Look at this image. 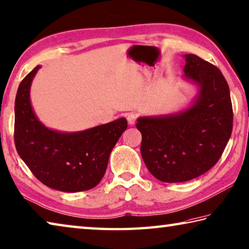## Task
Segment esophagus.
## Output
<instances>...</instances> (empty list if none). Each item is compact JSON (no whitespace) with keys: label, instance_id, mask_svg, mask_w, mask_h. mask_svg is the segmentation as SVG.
Segmentation results:
<instances>
[{"label":"esophagus","instance_id":"1","mask_svg":"<svg viewBox=\"0 0 249 249\" xmlns=\"http://www.w3.org/2000/svg\"><path fill=\"white\" fill-rule=\"evenodd\" d=\"M136 114L134 113H128L127 114V122L130 126H133L135 123H136Z\"/></svg>","mask_w":249,"mask_h":249}]
</instances>
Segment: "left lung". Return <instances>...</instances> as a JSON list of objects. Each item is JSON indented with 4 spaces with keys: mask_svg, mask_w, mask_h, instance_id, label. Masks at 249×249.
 <instances>
[{
    "mask_svg": "<svg viewBox=\"0 0 249 249\" xmlns=\"http://www.w3.org/2000/svg\"><path fill=\"white\" fill-rule=\"evenodd\" d=\"M183 57L182 77L196 86V96L178 111L139 116L136 123L144 164L165 183L187 182L209 171L232 134V102L224 76L195 54Z\"/></svg>",
    "mask_w": 249,
    "mask_h": 249,
    "instance_id": "1",
    "label": "left lung"
}]
</instances>
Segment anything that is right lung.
<instances>
[{
    "label": "right lung",
    "mask_w": 249,
    "mask_h": 249,
    "mask_svg": "<svg viewBox=\"0 0 249 249\" xmlns=\"http://www.w3.org/2000/svg\"><path fill=\"white\" fill-rule=\"evenodd\" d=\"M40 65L18 87L15 99V144L19 157L48 187L65 193L88 191L106 173L110 153L127 128L121 117L79 132L49 128L31 106L30 88Z\"/></svg>",
    "instance_id": "obj_1"
}]
</instances>
